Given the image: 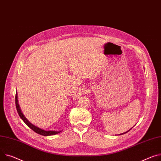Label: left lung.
Segmentation results:
<instances>
[{"mask_svg":"<svg viewBox=\"0 0 161 161\" xmlns=\"http://www.w3.org/2000/svg\"><path fill=\"white\" fill-rule=\"evenodd\" d=\"M130 130H131V129H130ZM130 130H129V131H130ZM126 131V132H125V133H121V134H120V135H123V134H125V133H127V132H128V131Z\"/></svg>","mask_w":161,"mask_h":161,"instance_id":"obj_1","label":"left lung"}]
</instances>
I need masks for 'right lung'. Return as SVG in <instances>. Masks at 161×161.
<instances>
[{"label":"right lung","mask_w":161,"mask_h":161,"mask_svg":"<svg viewBox=\"0 0 161 161\" xmlns=\"http://www.w3.org/2000/svg\"><path fill=\"white\" fill-rule=\"evenodd\" d=\"M15 105H16L17 111L18 112L19 115L20 117V119L24 121V122L30 128L31 130H32L34 131H35L36 133L41 135H43V136H50V135H53L58 134V133L61 132V131H45V130H42V129H41V128H39L38 127H37V126L33 125L32 124H31L26 119V117L24 116V114H23L22 112H21L20 109V107H19V105L18 103L17 94V92H16V94H15Z\"/></svg>","instance_id":"1"}]
</instances>
